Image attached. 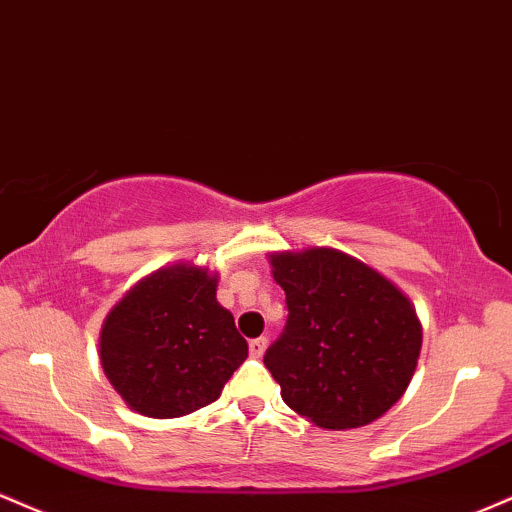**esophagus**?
<instances>
[{
    "mask_svg": "<svg viewBox=\"0 0 512 512\" xmlns=\"http://www.w3.org/2000/svg\"><path fill=\"white\" fill-rule=\"evenodd\" d=\"M266 345H268V340H266V338H256V340H251V342H249V352H251V357H263V352H266Z\"/></svg>",
    "mask_w": 512,
    "mask_h": 512,
    "instance_id": "obj_1",
    "label": "esophagus"
}]
</instances>
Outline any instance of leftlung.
Returning <instances> with one entry per match:
<instances>
[{
	"mask_svg": "<svg viewBox=\"0 0 512 512\" xmlns=\"http://www.w3.org/2000/svg\"><path fill=\"white\" fill-rule=\"evenodd\" d=\"M290 309L285 333L263 364L285 405L321 429H357L405 395L422 323L405 292L340 249L268 254Z\"/></svg>",
	"mask_w": 512,
	"mask_h": 512,
	"instance_id": "1",
	"label": "left lung"
}]
</instances>
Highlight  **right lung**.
Returning <instances> with one entry per match:
<instances>
[{
	"instance_id": "obj_1",
	"label": "right lung",
	"mask_w": 512,
	"mask_h": 512,
	"mask_svg": "<svg viewBox=\"0 0 512 512\" xmlns=\"http://www.w3.org/2000/svg\"><path fill=\"white\" fill-rule=\"evenodd\" d=\"M215 292V270L177 261L112 306L100 330V364L129 410L174 419L220 398L249 345Z\"/></svg>"
}]
</instances>
